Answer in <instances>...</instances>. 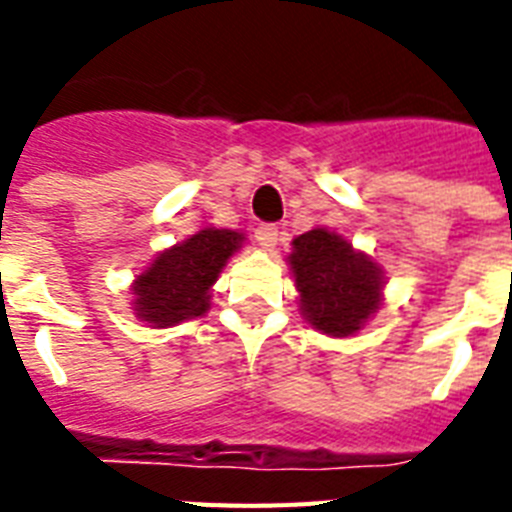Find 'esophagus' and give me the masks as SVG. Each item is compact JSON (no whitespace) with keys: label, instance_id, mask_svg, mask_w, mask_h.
<instances>
[{"label":"esophagus","instance_id":"esophagus-1","mask_svg":"<svg viewBox=\"0 0 512 512\" xmlns=\"http://www.w3.org/2000/svg\"><path fill=\"white\" fill-rule=\"evenodd\" d=\"M255 239H257V244H260V247L271 252V249L276 247V241H279V228H276V225H271V223L257 225Z\"/></svg>","mask_w":512,"mask_h":512}]
</instances>
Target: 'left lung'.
<instances>
[{
  "mask_svg": "<svg viewBox=\"0 0 512 512\" xmlns=\"http://www.w3.org/2000/svg\"><path fill=\"white\" fill-rule=\"evenodd\" d=\"M287 263L300 295V313L321 335L353 337L385 300L380 263L324 225L292 241Z\"/></svg>",
  "mask_w": 512,
  "mask_h": 512,
  "instance_id": "8db88e82",
  "label": "left lung"
}]
</instances>
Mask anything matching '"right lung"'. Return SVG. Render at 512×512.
Here are the masks:
<instances>
[{"label":"right lung","mask_w":512,"mask_h":512,"mask_svg":"<svg viewBox=\"0 0 512 512\" xmlns=\"http://www.w3.org/2000/svg\"><path fill=\"white\" fill-rule=\"evenodd\" d=\"M247 236L204 225L188 239L162 249L130 284L132 311L148 327L164 329L199 319L212 305V287Z\"/></svg>","instance_id":"add662e5"}]
</instances>
